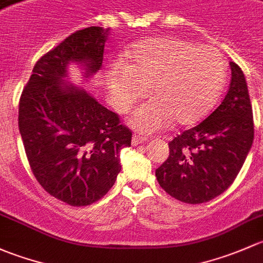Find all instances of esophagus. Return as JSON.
Returning a JSON list of instances; mask_svg holds the SVG:
<instances>
[{"label": "esophagus", "mask_w": 263, "mask_h": 263, "mask_svg": "<svg viewBox=\"0 0 263 263\" xmlns=\"http://www.w3.org/2000/svg\"><path fill=\"white\" fill-rule=\"evenodd\" d=\"M147 142V138L142 137V135H138V134H134L132 138V144L133 145H138V144H142V143H145Z\"/></svg>", "instance_id": "esophagus-1"}]
</instances>
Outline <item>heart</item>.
<instances>
[{
	"label": "heart",
	"instance_id": "1",
	"mask_svg": "<svg viewBox=\"0 0 263 263\" xmlns=\"http://www.w3.org/2000/svg\"><path fill=\"white\" fill-rule=\"evenodd\" d=\"M226 76V61L216 48L157 36L133 44L125 51V64L110 66L106 82L121 111L151 88L153 100L135 109L129 124L152 133L171 120L181 126L201 121L215 105Z\"/></svg>",
	"mask_w": 263,
	"mask_h": 263
}]
</instances>
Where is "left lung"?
<instances>
[{
    "instance_id": "left-lung-1",
    "label": "left lung",
    "mask_w": 263,
    "mask_h": 263,
    "mask_svg": "<svg viewBox=\"0 0 263 263\" xmlns=\"http://www.w3.org/2000/svg\"><path fill=\"white\" fill-rule=\"evenodd\" d=\"M232 80L221 104L195 128L170 143V156L156 170L167 194L201 204L223 194L242 168L253 143V114L242 69L231 62Z\"/></svg>"
}]
</instances>
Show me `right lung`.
Masks as SVG:
<instances>
[{
  "instance_id": "right-lung-1",
  "label": "right lung",
  "mask_w": 263,
  "mask_h": 263,
  "mask_svg": "<svg viewBox=\"0 0 263 263\" xmlns=\"http://www.w3.org/2000/svg\"><path fill=\"white\" fill-rule=\"evenodd\" d=\"M110 29L73 32L35 64L18 104V129L37 182L72 206H86L112 187L120 151L132 132L82 86L68 80L76 64L88 81L102 67Z\"/></svg>"
}]
</instances>
